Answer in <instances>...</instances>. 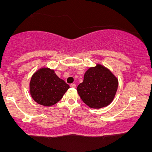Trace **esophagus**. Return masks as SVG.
Here are the masks:
<instances>
[{
  "label": "esophagus",
  "instance_id": "obj_1",
  "mask_svg": "<svg viewBox=\"0 0 152 152\" xmlns=\"http://www.w3.org/2000/svg\"><path fill=\"white\" fill-rule=\"evenodd\" d=\"M70 86H71V87H72V88H76V85L75 84V83H72V84H71V85H70Z\"/></svg>",
  "mask_w": 152,
  "mask_h": 152
}]
</instances>
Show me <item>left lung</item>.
<instances>
[{
  "mask_svg": "<svg viewBox=\"0 0 152 152\" xmlns=\"http://www.w3.org/2000/svg\"><path fill=\"white\" fill-rule=\"evenodd\" d=\"M118 85V78L109 69L102 64H96L85 72L83 81L76 90L87 106L99 109L113 102Z\"/></svg>",
  "mask_w": 152,
  "mask_h": 152,
  "instance_id": "8db88e82",
  "label": "left lung"
}]
</instances>
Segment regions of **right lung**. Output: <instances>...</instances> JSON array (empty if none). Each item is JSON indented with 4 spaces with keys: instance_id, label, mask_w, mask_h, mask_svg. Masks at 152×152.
Returning a JSON list of instances; mask_svg holds the SVG:
<instances>
[{
    "instance_id": "add662e5",
    "label": "right lung",
    "mask_w": 152,
    "mask_h": 152,
    "mask_svg": "<svg viewBox=\"0 0 152 152\" xmlns=\"http://www.w3.org/2000/svg\"><path fill=\"white\" fill-rule=\"evenodd\" d=\"M70 88L64 80L58 77L53 69L42 67L32 75L29 91L38 104L50 106L58 103Z\"/></svg>"
}]
</instances>
